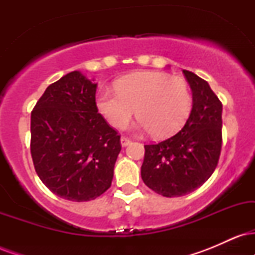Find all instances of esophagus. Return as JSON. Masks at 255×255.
I'll use <instances>...</instances> for the list:
<instances>
[{
  "mask_svg": "<svg viewBox=\"0 0 255 255\" xmlns=\"http://www.w3.org/2000/svg\"><path fill=\"white\" fill-rule=\"evenodd\" d=\"M130 144V139H128V137L126 136H121V145L122 146H127Z\"/></svg>",
  "mask_w": 255,
  "mask_h": 255,
  "instance_id": "1",
  "label": "esophagus"
}]
</instances>
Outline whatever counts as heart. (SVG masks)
Wrapping results in <instances>:
<instances>
[{"label":"heart","mask_w":255,"mask_h":255,"mask_svg":"<svg viewBox=\"0 0 255 255\" xmlns=\"http://www.w3.org/2000/svg\"><path fill=\"white\" fill-rule=\"evenodd\" d=\"M115 89L101 91L96 99L99 113L115 128H124L136 108L139 127L165 137L180 130L191 114L193 98L188 84L168 73H131L118 79Z\"/></svg>","instance_id":"1"}]
</instances>
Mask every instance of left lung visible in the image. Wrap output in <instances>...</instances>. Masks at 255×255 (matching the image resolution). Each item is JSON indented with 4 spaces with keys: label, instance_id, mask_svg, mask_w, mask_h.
<instances>
[{
    "label": "left lung",
    "instance_id": "8db88e82",
    "mask_svg": "<svg viewBox=\"0 0 255 255\" xmlns=\"http://www.w3.org/2000/svg\"><path fill=\"white\" fill-rule=\"evenodd\" d=\"M193 93L191 115L182 129L158 144L145 145L141 178L166 198L188 194L209 180L222 148V103L210 85L183 71Z\"/></svg>",
    "mask_w": 255,
    "mask_h": 255
}]
</instances>
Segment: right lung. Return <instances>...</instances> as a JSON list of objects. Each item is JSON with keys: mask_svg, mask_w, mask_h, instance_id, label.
<instances>
[{"mask_svg": "<svg viewBox=\"0 0 255 255\" xmlns=\"http://www.w3.org/2000/svg\"><path fill=\"white\" fill-rule=\"evenodd\" d=\"M97 84L74 71L49 85L31 113V156L42 182L71 201L109 189L120 135L98 113Z\"/></svg>", "mask_w": 255, "mask_h": 255, "instance_id": "right-lung-1", "label": "right lung"}]
</instances>
